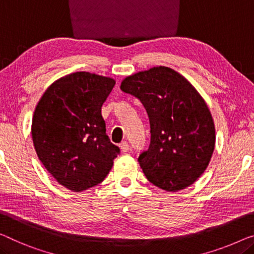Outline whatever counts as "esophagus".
<instances>
[{"instance_id":"1","label":"esophagus","mask_w":254,"mask_h":254,"mask_svg":"<svg viewBox=\"0 0 254 254\" xmlns=\"http://www.w3.org/2000/svg\"><path fill=\"white\" fill-rule=\"evenodd\" d=\"M120 148L123 151V153H127V151L130 149V146H128V143L127 141H123V142H121Z\"/></svg>"}]
</instances>
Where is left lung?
<instances>
[{"mask_svg": "<svg viewBox=\"0 0 254 254\" xmlns=\"http://www.w3.org/2000/svg\"><path fill=\"white\" fill-rule=\"evenodd\" d=\"M121 90L148 113L150 145L138 158L147 179L166 191L194 184L215 146L214 121L195 86L172 68L157 66L126 77Z\"/></svg>", "mask_w": 254, "mask_h": 254, "instance_id": "obj_1", "label": "left lung"}]
</instances>
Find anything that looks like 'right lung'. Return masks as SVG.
I'll list each match as a JSON object with an SVG mask.
<instances>
[{
    "instance_id": "right-lung-1",
    "label": "right lung",
    "mask_w": 254,
    "mask_h": 254,
    "mask_svg": "<svg viewBox=\"0 0 254 254\" xmlns=\"http://www.w3.org/2000/svg\"><path fill=\"white\" fill-rule=\"evenodd\" d=\"M115 79L76 71L57 79L37 103L32 121L36 154L67 189L84 191L103 181L120 148L106 134L101 107Z\"/></svg>"
}]
</instances>
